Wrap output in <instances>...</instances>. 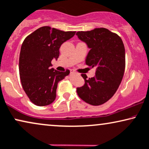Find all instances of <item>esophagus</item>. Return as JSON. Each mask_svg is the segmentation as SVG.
Segmentation results:
<instances>
[{"instance_id": "34e87169", "label": "esophagus", "mask_w": 149, "mask_h": 149, "mask_svg": "<svg viewBox=\"0 0 149 149\" xmlns=\"http://www.w3.org/2000/svg\"><path fill=\"white\" fill-rule=\"evenodd\" d=\"M70 72H71V73H76L74 71H72V70H71Z\"/></svg>"}]
</instances>
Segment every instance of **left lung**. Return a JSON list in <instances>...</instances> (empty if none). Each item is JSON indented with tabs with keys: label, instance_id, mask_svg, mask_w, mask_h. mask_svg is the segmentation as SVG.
<instances>
[{
	"label": "left lung",
	"instance_id": "1",
	"mask_svg": "<svg viewBox=\"0 0 149 149\" xmlns=\"http://www.w3.org/2000/svg\"><path fill=\"white\" fill-rule=\"evenodd\" d=\"M78 38L90 49L86 65L96 67L95 76L86 80L85 84L77 88L78 96L88 104L98 106L106 102L114 95L125 69V49L121 38L106 28L91 31H78Z\"/></svg>",
	"mask_w": 149,
	"mask_h": 149
}]
</instances>
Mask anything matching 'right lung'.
<instances>
[{"label":"right lung","instance_id":"right-lung-1","mask_svg":"<svg viewBox=\"0 0 149 149\" xmlns=\"http://www.w3.org/2000/svg\"><path fill=\"white\" fill-rule=\"evenodd\" d=\"M75 33L45 26L26 37L22 42L19 58L20 81L28 97L37 106L52 104L56 99L58 83L70 73L50 67L52 60L58 59L61 45Z\"/></svg>","mask_w":149,"mask_h":149}]
</instances>
